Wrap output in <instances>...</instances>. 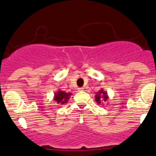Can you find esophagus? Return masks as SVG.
I'll return each instance as SVG.
<instances>
[{"label":"esophagus","instance_id":"esophagus-1","mask_svg":"<svg viewBox=\"0 0 156 156\" xmlns=\"http://www.w3.org/2000/svg\"><path fill=\"white\" fill-rule=\"evenodd\" d=\"M78 91H83V90H84V87H79V88H78Z\"/></svg>","mask_w":156,"mask_h":156}]
</instances>
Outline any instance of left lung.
Masks as SVG:
<instances>
[{
	"label": "left lung",
	"instance_id": "8db88e82",
	"mask_svg": "<svg viewBox=\"0 0 156 156\" xmlns=\"http://www.w3.org/2000/svg\"><path fill=\"white\" fill-rule=\"evenodd\" d=\"M108 97L107 92L103 89L100 90V91H98L95 95V101L99 105H100V103H103V101H108Z\"/></svg>",
	"mask_w": 156,
	"mask_h": 156
}]
</instances>
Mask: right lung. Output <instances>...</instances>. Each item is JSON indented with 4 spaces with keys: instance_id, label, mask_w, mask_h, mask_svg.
Returning <instances> with one entry per match:
<instances>
[{
    "instance_id": "obj_1",
    "label": "right lung",
    "mask_w": 156,
    "mask_h": 156,
    "mask_svg": "<svg viewBox=\"0 0 156 156\" xmlns=\"http://www.w3.org/2000/svg\"><path fill=\"white\" fill-rule=\"evenodd\" d=\"M71 95H72V93H66L65 91L59 90H57V92H55L53 100L56 104L64 105L67 103Z\"/></svg>"
}]
</instances>
